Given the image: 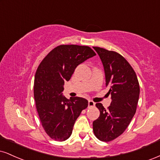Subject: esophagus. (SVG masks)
I'll return each mask as SVG.
<instances>
[{"label": "esophagus", "instance_id": "esophagus-1", "mask_svg": "<svg viewBox=\"0 0 160 160\" xmlns=\"http://www.w3.org/2000/svg\"><path fill=\"white\" fill-rule=\"evenodd\" d=\"M95 106V102L91 101V100H89L88 101V107L90 108V107H94Z\"/></svg>", "mask_w": 160, "mask_h": 160}]
</instances>
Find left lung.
Returning <instances> with one entry per match:
<instances>
[{
	"label": "left lung",
	"instance_id": "left-lung-1",
	"mask_svg": "<svg viewBox=\"0 0 160 160\" xmlns=\"http://www.w3.org/2000/svg\"><path fill=\"white\" fill-rule=\"evenodd\" d=\"M101 58L105 73L108 93L112 102L108 110L96 103L100 116L92 122L96 138L110 142L124 133L137 110L139 97V84L135 71L119 53L93 47Z\"/></svg>",
	"mask_w": 160,
	"mask_h": 160
}]
</instances>
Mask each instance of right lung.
<instances>
[{
	"instance_id": "1",
	"label": "right lung",
	"mask_w": 160,
	"mask_h": 160,
	"mask_svg": "<svg viewBox=\"0 0 160 160\" xmlns=\"http://www.w3.org/2000/svg\"><path fill=\"white\" fill-rule=\"evenodd\" d=\"M88 46L59 45L41 61L35 72L34 98L41 125L56 141H65L72 134L77 118L88 106L81 97L68 99L62 96L65 81H69L78 64L96 56Z\"/></svg>"
}]
</instances>
